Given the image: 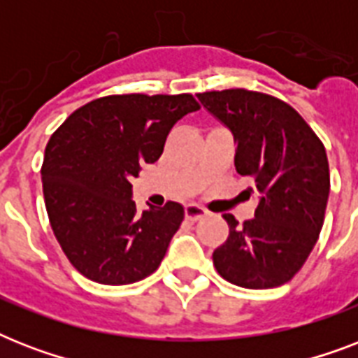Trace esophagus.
Instances as JSON below:
<instances>
[{
  "label": "esophagus",
  "instance_id": "esophagus-1",
  "mask_svg": "<svg viewBox=\"0 0 358 358\" xmlns=\"http://www.w3.org/2000/svg\"><path fill=\"white\" fill-rule=\"evenodd\" d=\"M206 210L201 206H196V204H187L185 206V219L191 221V223H196V221H201L202 217H206Z\"/></svg>",
  "mask_w": 358,
  "mask_h": 358
}]
</instances>
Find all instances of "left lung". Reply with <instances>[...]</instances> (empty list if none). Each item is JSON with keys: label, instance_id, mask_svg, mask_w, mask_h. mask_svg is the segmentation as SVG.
Listing matches in <instances>:
<instances>
[{"label": "left lung", "instance_id": "8db88e82", "mask_svg": "<svg viewBox=\"0 0 358 358\" xmlns=\"http://www.w3.org/2000/svg\"><path fill=\"white\" fill-rule=\"evenodd\" d=\"M236 139V171L260 202L241 227L224 213L229 238L213 266L241 288H277L299 271L322 232L331 178L325 146L305 119L266 92L224 89L196 94Z\"/></svg>", "mask_w": 358, "mask_h": 358}]
</instances>
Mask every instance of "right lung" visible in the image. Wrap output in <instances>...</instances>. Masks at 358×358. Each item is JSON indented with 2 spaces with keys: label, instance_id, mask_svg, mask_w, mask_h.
Masks as SVG:
<instances>
[{
  "label": "right lung",
  "instance_id": "1",
  "mask_svg": "<svg viewBox=\"0 0 358 358\" xmlns=\"http://www.w3.org/2000/svg\"><path fill=\"white\" fill-rule=\"evenodd\" d=\"M201 109L193 94H111L81 106L50 137L42 191L70 264L94 282L120 286L156 271L184 208L137 213L129 180L159 159L169 131Z\"/></svg>",
  "mask_w": 358,
  "mask_h": 358
}]
</instances>
